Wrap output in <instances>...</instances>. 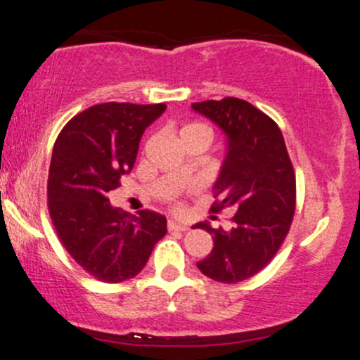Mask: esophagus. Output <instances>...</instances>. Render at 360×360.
<instances>
[{"instance_id":"esophagus-1","label":"esophagus","mask_w":360,"mask_h":360,"mask_svg":"<svg viewBox=\"0 0 360 360\" xmlns=\"http://www.w3.org/2000/svg\"><path fill=\"white\" fill-rule=\"evenodd\" d=\"M167 229H169V231L186 232V231H188V225H184V224H177V222H174V220H169V224H167Z\"/></svg>"}]
</instances>
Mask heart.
Masks as SVG:
<instances>
[{
  "label": "heart",
  "instance_id": "b5f03b06",
  "mask_svg": "<svg viewBox=\"0 0 360 360\" xmlns=\"http://www.w3.org/2000/svg\"><path fill=\"white\" fill-rule=\"evenodd\" d=\"M179 138H181V141L196 140V138H200V140H205L210 143L212 129H210V126L205 124V122L191 121V122H186V124L181 126Z\"/></svg>",
  "mask_w": 360,
  "mask_h": 360
}]
</instances>
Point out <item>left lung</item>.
I'll return each mask as SVG.
<instances>
[{"label": "left lung", "mask_w": 360, "mask_h": 360, "mask_svg": "<svg viewBox=\"0 0 360 360\" xmlns=\"http://www.w3.org/2000/svg\"><path fill=\"white\" fill-rule=\"evenodd\" d=\"M193 109L227 135V155L212 212L236 208L232 229H212L213 250L196 263L208 278L238 283L256 275L282 246L295 212V174L282 131L270 116L238 97L195 102Z\"/></svg>", "instance_id": "obj_1"}]
</instances>
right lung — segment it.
<instances>
[{
  "label": "right lung",
  "instance_id": "right-lung-1",
  "mask_svg": "<svg viewBox=\"0 0 360 360\" xmlns=\"http://www.w3.org/2000/svg\"><path fill=\"white\" fill-rule=\"evenodd\" d=\"M165 104L105 102L66 122L54 143L47 179V208L65 250L105 283L133 278L167 232L157 212L138 215L110 207L109 191L131 172L145 128Z\"/></svg>",
  "mask_w": 360,
  "mask_h": 360
}]
</instances>
